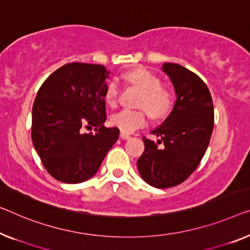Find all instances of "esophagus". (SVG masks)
<instances>
[{"label":"esophagus","instance_id":"obj_1","mask_svg":"<svg viewBox=\"0 0 250 250\" xmlns=\"http://www.w3.org/2000/svg\"><path fill=\"white\" fill-rule=\"evenodd\" d=\"M120 137H121V139H124V140L130 139V136L128 135V133H125V132H121L120 133Z\"/></svg>","mask_w":250,"mask_h":250}]
</instances>
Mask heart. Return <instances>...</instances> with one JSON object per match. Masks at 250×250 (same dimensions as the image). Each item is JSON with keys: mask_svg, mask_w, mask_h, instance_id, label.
Instances as JSON below:
<instances>
[{"mask_svg": "<svg viewBox=\"0 0 250 250\" xmlns=\"http://www.w3.org/2000/svg\"><path fill=\"white\" fill-rule=\"evenodd\" d=\"M125 77L126 81L144 92L139 105L146 107L151 117L161 118L168 113L172 107V95L162 87V82L157 76L147 69L138 68L130 70ZM119 91L120 86L117 80H112L107 83L104 93V99L107 104L114 105L117 103ZM111 122L122 132L131 133L146 125L147 112L145 110L124 109L112 115Z\"/></svg>", "mask_w": 250, "mask_h": 250, "instance_id": "1", "label": "heart"}]
</instances>
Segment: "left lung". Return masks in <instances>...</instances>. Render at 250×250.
<instances>
[{
  "label": "left lung",
  "instance_id": "1",
  "mask_svg": "<svg viewBox=\"0 0 250 250\" xmlns=\"http://www.w3.org/2000/svg\"><path fill=\"white\" fill-rule=\"evenodd\" d=\"M162 70L172 82L176 101L165 121L150 131L161 140L144 137L145 151L137 166L147 184L168 188L183 183L199 166L210 143L214 114L210 91L196 74L172 62H164ZM161 142L164 147L159 149Z\"/></svg>",
  "mask_w": 250,
  "mask_h": 250
}]
</instances>
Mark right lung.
Listing matches in <instances>:
<instances>
[{
	"mask_svg": "<svg viewBox=\"0 0 250 250\" xmlns=\"http://www.w3.org/2000/svg\"><path fill=\"white\" fill-rule=\"evenodd\" d=\"M109 75L102 65L70 62L55 70L37 93L32 144L56 180L68 184L89 180L117 143L119 129L104 126ZM84 126H94L97 133L83 134Z\"/></svg>",
	"mask_w": 250,
	"mask_h": 250,
	"instance_id": "1",
	"label": "right lung"
}]
</instances>
